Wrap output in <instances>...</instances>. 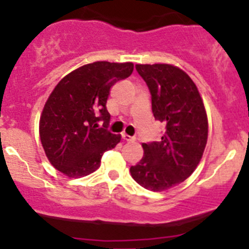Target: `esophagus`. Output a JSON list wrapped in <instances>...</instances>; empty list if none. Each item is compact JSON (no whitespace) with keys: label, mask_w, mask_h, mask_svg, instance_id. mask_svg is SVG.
<instances>
[{"label":"esophagus","mask_w":249,"mask_h":249,"mask_svg":"<svg viewBox=\"0 0 249 249\" xmlns=\"http://www.w3.org/2000/svg\"><path fill=\"white\" fill-rule=\"evenodd\" d=\"M122 138L124 139L126 142H132V143H133V142H136V137H131L126 133H122Z\"/></svg>","instance_id":"1"}]
</instances>
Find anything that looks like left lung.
<instances>
[{
    "mask_svg": "<svg viewBox=\"0 0 249 249\" xmlns=\"http://www.w3.org/2000/svg\"><path fill=\"white\" fill-rule=\"evenodd\" d=\"M151 95L156 121L165 124L160 142L143 143L144 156L131 175L146 189L160 192L188 178L202 159L208 118L197 87L171 65H136Z\"/></svg>",
    "mask_w": 249,
    "mask_h": 249,
    "instance_id": "8db88e82",
    "label": "left lung"
}]
</instances>
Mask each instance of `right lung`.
I'll use <instances>...</instances> for the list:
<instances>
[{
	"label": "right lung",
	"instance_id": "right-lung-1",
	"mask_svg": "<svg viewBox=\"0 0 249 249\" xmlns=\"http://www.w3.org/2000/svg\"><path fill=\"white\" fill-rule=\"evenodd\" d=\"M133 72V63H89L66 75L47 99L40 117V141L53 167L68 177L99 169L101 156L120 143L107 129L110 89ZM99 124H103L100 127Z\"/></svg>",
	"mask_w": 249,
	"mask_h": 249
}]
</instances>
